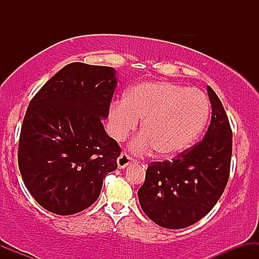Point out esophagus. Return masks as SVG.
I'll use <instances>...</instances> for the list:
<instances>
[{"mask_svg": "<svg viewBox=\"0 0 259 259\" xmlns=\"http://www.w3.org/2000/svg\"><path fill=\"white\" fill-rule=\"evenodd\" d=\"M133 158H132V156H130V154H127V153H121L119 157H118V159H117V163H118V167H119L120 169L121 168H125V167H127V165L130 164V163L133 162Z\"/></svg>", "mask_w": 259, "mask_h": 259, "instance_id": "obj_1", "label": "esophagus"}]
</instances>
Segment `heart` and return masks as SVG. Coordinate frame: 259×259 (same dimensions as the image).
I'll return each mask as SVG.
<instances>
[{"label":"heart","mask_w":259,"mask_h":259,"mask_svg":"<svg viewBox=\"0 0 259 259\" xmlns=\"http://www.w3.org/2000/svg\"><path fill=\"white\" fill-rule=\"evenodd\" d=\"M209 102L203 92L168 81H145L133 86L125 100L109 108V133L117 141L125 140L142 121V134L130 147L136 153L152 148L162 157L187 150L206 126Z\"/></svg>","instance_id":"1"}]
</instances>
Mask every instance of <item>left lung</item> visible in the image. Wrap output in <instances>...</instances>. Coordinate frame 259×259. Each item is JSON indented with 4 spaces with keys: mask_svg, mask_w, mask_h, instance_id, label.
<instances>
[{
    "mask_svg": "<svg viewBox=\"0 0 259 259\" xmlns=\"http://www.w3.org/2000/svg\"><path fill=\"white\" fill-rule=\"evenodd\" d=\"M212 118L204 138L171 160L152 162L139 189L140 206L167 229L195 224L218 202L230 174L233 132L221 100L208 86Z\"/></svg>",
    "mask_w": 259,
    "mask_h": 259,
    "instance_id": "obj_1",
    "label": "left lung"
}]
</instances>
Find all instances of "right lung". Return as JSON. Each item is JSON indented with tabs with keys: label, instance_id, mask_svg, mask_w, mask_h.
Masks as SVG:
<instances>
[{
	"label": "right lung",
	"instance_id": "1",
	"mask_svg": "<svg viewBox=\"0 0 259 259\" xmlns=\"http://www.w3.org/2000/svg\"><path fill=\"white\" fill-rule=\"evenodd\" d=\"M117 78L111 67L67 64L32 97L18 146L26 189L45 209L81 212L99 198L106 175L118 167L120 147L107 135Z\"/></svg>",
	"mask_w": 259,
	"mask_h": 259
}]
</instances>
